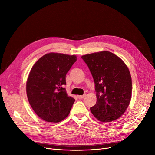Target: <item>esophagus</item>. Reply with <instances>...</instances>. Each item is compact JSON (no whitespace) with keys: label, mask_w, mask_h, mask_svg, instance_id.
Wrapping results in <instances>:
<instances>
[{"label":"esophagus","mask_w":155,"mask_h":155,"mask_svg":"<svg viewBox=\"0 0 155 155\" xmlns=\"http://www.w3.org/2000/svg\"><path fill=\"white\" fill-rule=\"evenodd\" d=\"M84 97H85V94H84V95H78V96H77L78 98H79V99H82V98H83Z\"/></svg>","instance_id":"1"}]
</instances>
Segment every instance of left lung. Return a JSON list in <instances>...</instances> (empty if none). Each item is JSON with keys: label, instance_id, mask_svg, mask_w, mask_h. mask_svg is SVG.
I'll use <instances>...</instances> for the list:
<instances>
[{"label": "left lung", "instance_id": "8db88e82", "mask_svg": "<svg viewBox=\"0 0 155 155\" xmlns=\"http://www.w3.org/2000/svg\"><path fill=\"white\" fill-rule=\"evenodd\" d=\"M93 76L97 103L91 108L98 120L118 119L129 105L132 80L127 66L117 55L102 51L82 56Z\"/></svg>", "mask_w": 155, "mask_h": 155}]
</instances>
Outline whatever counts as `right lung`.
<instances>
[{
    "label": "right lung",
    "mask_w": 155,
    "mask_h": 155,
    "mask_svg": "<svg viewBox=\"0 0 155 155\" xmlns=\"http://www.w3.org/2000/svg\"><path fill=\"white\" fill-rule=\"evenodd\" d=\"M77 61L75 55L46 54L31 68L27 81L29 103L38 116L49 123H58L70 113L74 99L64 85L66 74Z\"/></svg>",
    "instance_id": "right-lung-1"
}]
</instances>
